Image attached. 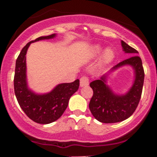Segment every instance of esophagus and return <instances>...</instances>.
I'll return each mask as SVG.
<instances>
[{"mask_svg":"<svg viewBox=\"0 0 157 157\" xmlns=\"http://www.w3.org/2000/svg\"><path fill=\"white\" fill-rule=\"evenodd\" d=\"M88 84H89L88 77H86V76H83V77H82L80 80V86H81V87H83V86H88Z\"/></svg>","mask_w":157,"mask_h":157,"instance_id":"1","label":"esophagus"}]
</instances>
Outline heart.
<instances>
[{
  "mask_svg": "<svg viewBox=\"0 0 157 157\" xmlns=\"http://www.w3.org/2000/svg\"><path fill=\"white\" fill-rule=\"evenodd\" d=\"M103 48L101 46H99V45H96V46L93 47V48L91 49V52H90V55L91 57H96L98 55H100L102 53ZM114 58V53L112 52V50L111 49H107L105 50V52H104L103 55H102V61L105 63L109 62V61H112Z\"/></svg>",
  "mask_w": 157,
  "mask_h": 157,
  "instance_id": "b5f03b06",
  "label": "heart"
}]
</instances>
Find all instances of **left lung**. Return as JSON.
<instances>
[{
    "instance_id": "8db88e82",
    "label": "left lung",
    "mask_w": 157,
    "mask_h": 157,
    "mask_svg": "<svg viewBox=\"0 0 157 157\" xmlns=\"http://www.w3.org/2000/svg\"><path fill=\"white\" fill-rule=\"evenodd\" d=\"M121 46L125 53L132 56L117 64L112 71L127 64L132 66L135 71V80L131 90L123 96L115 95L105 84V76L90 83L93 95L89 108L96 120L106 124L119 122L129 118L138 105L143 90L144 71L141 59L137 55L138 52L123 41Z\"/></svg>"
}]
</instances>
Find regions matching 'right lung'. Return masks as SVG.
<instances>
[{
    "label": "right lung",
    "mask_w": 157,
    "mask_h": 157,
    "mask_svg": "<svg viewBox=\"0 0 157 157\" xmlns=\"http://www.w3.org/2000/svg\"><path fill=\"white\" fill-rule=\"evenodd\" d=\"M55 34L41 36L28 42L20 52L16 61L14 74V93L20 108L33 121L39 124H49L58 120L68 105L71 96L77 91L80 80L72 83H61L52 92L37 95L28 89L26 83V54L32 42L42 39H52Z\"/></svg>",
    "instance_id": "obj_1"
}]
</instances>
